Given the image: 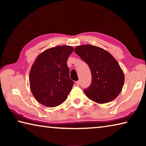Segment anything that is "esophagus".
I'll return each mask as SVG.
<instances>
[{
	"instance_id": "1",
	"label": "esophagus",
	"mask_w": 146,
	"mask_h": 146,
	"mask_svg": "<svg viewBox=\"0 0 146 146\" xmlns=\"http://www.w3.org/2000/svg\"><path fill=\"white\" fill-rule=\"evenodd\" d=\"M76 86H79V85H80V81H76Z\"/></svg>"
}]
</instances>
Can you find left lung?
I'll use <instances>...</instances> for the list:
<instances>
[{
  "mask_svg": "<svg viewBox=\"0 0 146 146\" xmlns=\"http://www.w3.org/2000/svg\"><path fill=\"white\" fill-rule=\"evenodd\" d=\"M75 52L88 64L92 82L85 95L98 104L111 102L118 97L124 83V75L116 59L99 47L86 44L76 46Z\"/></svg>",
  "mask_w": 146,
  "mask_h": 146,
  "instance_id": "obj_1",
  "label": "left lung"
}]
</instances>
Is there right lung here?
Listing matches in <instances>:
<instances>
[{
    "instance_id": "obj_1",
    "label": "right lung",
    "mask_w": 146,
    "mask_h": 146,
    "mask_svg": "<svg viewBox=\"0 0 146 146\" xmlns=\"http://www.w3.org/2000/svg\"><path fill=\"white\" fill-rule=\"evenodd\" d=\"M73 48L59 46L39 54L31 66L29 86L38 102L49 108L67 99L74 82L70 78L67 60Z\"/></svg>"
}]
</instances>
